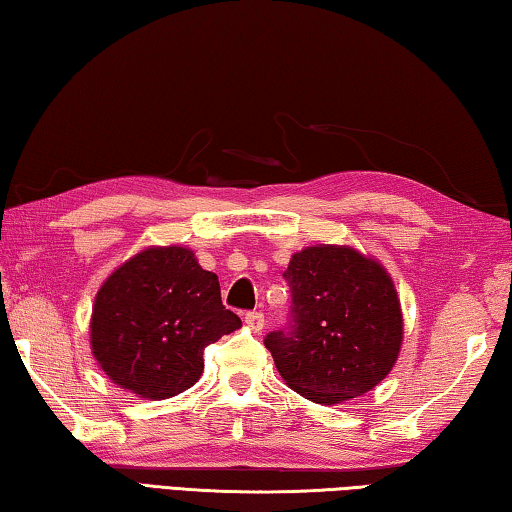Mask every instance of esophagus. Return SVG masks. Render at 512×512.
Masks as SVG:
<instances>
[{
	"label": "esophagus",
	"instance_id": "esophagus-1",
	"mask_svg": "<svg viewBox=\"0 0 512 512\" xmlns=\"http://www.w3.org/2000/svg\"><path fill=\"white\" fill-rule=\"evenodd\" d=\"M245 322H247L254 331H263V326H265V315H263V313H258V311H251V313H247V315H245Z\"/></svg>",
	"mask_w": 512,
	"mask_h": 512
}]
</instances>
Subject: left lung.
<instances>
[{
	"instance_id": "obj_1",
	"label": "left lung",
	"mask_w": 512,
	"mask_h": 512,
	"mask_svg": "<svg viewBox=\"0 0 512 512\" xmlns=\"http://www.w3.org/2000/svg\"><path fill=\"white\" fill-rule=\"evenodd\" d=\"M292 304L283 329L265 335L292 390L315 404L370 392L395 365L404 320L383 267L349 247H308L290 258Z\"/></svg>"
}]
</instances>
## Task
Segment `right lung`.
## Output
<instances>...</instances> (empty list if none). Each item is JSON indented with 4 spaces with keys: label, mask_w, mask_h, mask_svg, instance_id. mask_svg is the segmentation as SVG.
Returning a JSON list of instances; mask_svg holds the SVG:
<instances>
[{
    "label": "right lung",
    "mask_w": 512,
    "mask_h": 512,
    "mask_svg": "<svg viewBox=\"0 0 512 512\" xmlns=\"http://www.w3.org/2000/svg\"><path fill=\"white\" fill-rule=\"evenodd\" d=\"M240 329L220 281L186 247H152L108 276L92 306L90 342L115 385L167 399L195 385L204 349Z\"/></svg>",
    "instance_id": "obj_1"
}]
</instances>
